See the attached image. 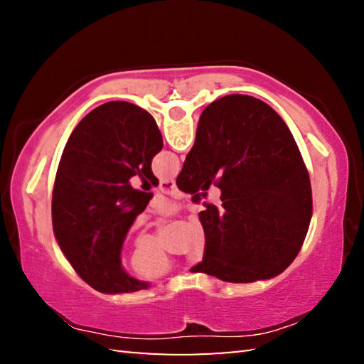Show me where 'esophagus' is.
Here are the masks:
<instances>
[{
  "label": "esophagus",
  "instance_id": "esophagus-1",
  "mask_svg": "<svg viewBox=\"0 0 364 364\" xmlns=\"http://www.w3.org/2000/svg\"><path fill=\"white\" fill-rule=\"evenodd\" d=\"M159 188L165 191V193H173V191L176 189V183H175V180H162L159 183Z\"/></svg>",
  "mask_w": 364,
  "mask_h": 364
}]
</instances>
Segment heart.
I'll list each match as a JSON object with an SVG mask.
<instances>
[{"label":"heart","mask_w":364,"mask_h":364,"mask_svg":"<svg viewBox=\"0 0 364 364\" xmlns=\"http://www.w3.org/2000/svg\"><path fill=\"white\" fill-rule=\"evenodd\" d=\"M159 208L162 212H171L175 207L171 204H167V202H164V204H160ZM204 252H205V234L199 232L196 239L194 258H200L204 255ZM132 263H133V268L136 269L139 274L151 276V278L152 276L164 274L165 271L170 268L168 257L164 254V250L160 249L157 244L152 245L151 249H147L144 252H134Z\"/></svg>","instance_id":"1"}]
</instances>
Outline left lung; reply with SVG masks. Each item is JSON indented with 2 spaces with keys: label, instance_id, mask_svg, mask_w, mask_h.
Returning a JSON list of instances; mask_svg holds the SVG:
<instances>
[{
  "label": "left lung",
  "instance_id": "8db88e82",
  "mask_svg": "<svg viewBox=\"0 0 364 364\" xmlns=\"http://www.w3.org/2000/svg\"><path fill=\"white\" fill-rule=\"evenodd\" d=\"M154 117L125 101H110L83 117L60 157L53 188V228L58 244L86 284L104 294L149 287L122 264V247L151 194L130 178L154 186L152 159L162 151Z\"/></svg>",
  "mask_w": 364,
  "mask_h": 364
}]
</instances>
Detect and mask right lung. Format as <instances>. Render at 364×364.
<instances>
[{"instance_id": "obj_1", "label": "right lung", "mask_w": 364, "mask_h": 364, "mask_svg": "<svg viewBox=\"0 0 364 364\" xmlns=\"http://www.w3.org/2000/svg\"><path fill=\"white\" fill-rule=\"evenodd\" d=\"M217 180L221 205L199 213L205 252L193 273L254 282L282 273L299 255L311 220V184L284 120L247 95L213 101L176 178L194 194Z\"/></svg>"}]
</instances>
